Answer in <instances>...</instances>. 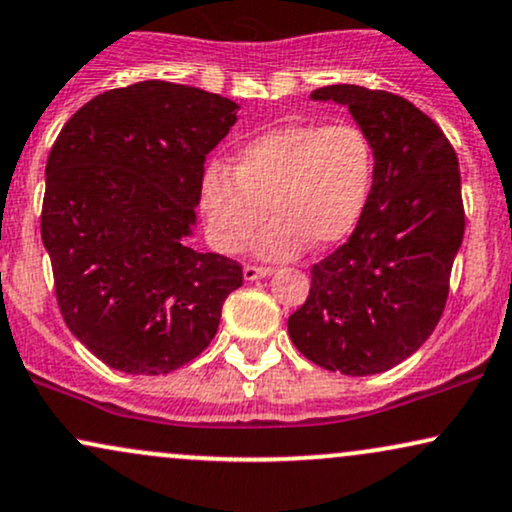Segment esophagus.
I'll use <instances>...</instances> for the list:
<instances>
[{
  "label": "esophagus",
  "mask_w": 512,
  "mask_h": 512,
  "mask_svg": "<svg viewBox=\"0 0 512 512\" xmlns=\"http://www.w3.org/2000/svg\"><path fill=\"white\" fill-rule=\"evenodd\" d=\"M272 272H274L272 267H262V264H245L243 276H245V281H257V279H262V276H269Z\"/></svg>",
  "instance_id": "obj_1"
}]
</instances>
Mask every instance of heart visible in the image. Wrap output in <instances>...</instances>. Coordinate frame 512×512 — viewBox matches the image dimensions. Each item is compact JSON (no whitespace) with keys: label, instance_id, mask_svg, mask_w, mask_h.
<instances>
[{"label":"heart","instance_id":"obj_1","mask_svg":"<svg viewBox=\"0 0 512 512\" xmlns=\"http://www.w3.org/2000/svg\"><path fill=\"white\" fill-rule=\"evenodd\" d=\"M374 181V145L357 123H291L238 150L233 169L212 164L202 176L200 207L212 243L238 252L267 219L257 240L267 257L331 248L365 212Z\"/></svg>","mask_w":512,"mask_h":512}]
</instances>
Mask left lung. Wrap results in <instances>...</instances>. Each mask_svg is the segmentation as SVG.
<instances>
[{
  "mask_svg": "<svg viewBox=\"0 0 512 512\" xmlns=\"http://www.w3.org/2000/svg\"><path fill=\"white\" fill-rule=\"evenodd\" d=\"M312 97L350 109L374 145V181L350 238L312 264L288 334L315 365L367 377L415 353L443 315L465 233L458 157L441 128L393 92L341 83Z\"/></svg>",
  "mask_w": 512,
  "mask_h": 512,
  "instance_id": "obj_1",
  "label": "left lung"
}]
</instances>
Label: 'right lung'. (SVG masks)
Returning <instances> with one entry per match:
<instances>
[{"mask_svg": "<svg viewBox=\"0 0 512 512\" xmlns=\"http://www.w3.org/2000/svg\"><path fill=\"white\" fill-rule=\"evenodd\" d=\"M238 104L140 80L92 97L47 159L40 233L71 334L126 374L188 365L219 329L243 267L188 245L205 157Z\"/></svg>", "mask_w": 512, "mask_h": 512, "instance_id": "add662e5", "label": "right lung"}]
</instances>
